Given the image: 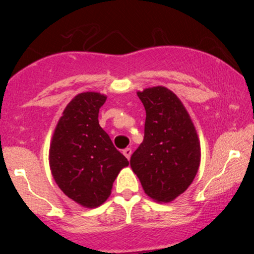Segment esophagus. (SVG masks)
<instances>
[{"instance_id": "obj_1", "label": "esophagus", "mask_w": 254, "mask_h": 254, "mask_svg": "<svg viewBox=\"0 0 254 254\" xmlns=\"http://www.w3.org/2000/svg\"><path fill=\"white\" fill-rule=\"evenodd\" d=\"M123 153H124V156L127 158V160H130V157H131L132 151H131V148L127 147V148H124V150H123Z\"/></svg>"}]
</instances>
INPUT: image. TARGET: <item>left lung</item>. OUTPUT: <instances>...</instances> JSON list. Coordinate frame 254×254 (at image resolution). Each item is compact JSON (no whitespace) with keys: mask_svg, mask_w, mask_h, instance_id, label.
<instances>
[{"mask_svg":"<svg viewBox=\"0 0 254 254\" xmlns=\"http://www.w3.org/2000/svg\"><path fill=\"white\" fill-rule=\"evenodd\" d=\"M146 111L143 141L130 158L145 193L170 203L187 190L200 165V142L181 99L162 86L137 92Z\"/></svg>","mask_w":254,"mask_h":254,"instance_id":"1","label":"left lung"}]
</instances>
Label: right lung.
Segmentation results:
<instances>
[{
	"label": "right lung",
	"mask_w": 254,
	"mask_h": 254,
	"mask_svg": "<svg viewBox=\"0 0 254 254\" xmlns=\"http://www.w3.org/2000/svg\"><path fill=\"white\" fill-rule=\"evenodd\" d=\"M106 99L97 92L77 94L59 120L49 151L59 188L86 207L102 205L122 168L129 165L99 125V108Z\"/></svg>",
	"instance_id": "right-lung-1"
}]
</instances>
